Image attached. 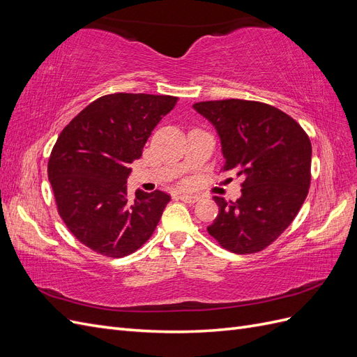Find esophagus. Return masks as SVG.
<instances>
[{"mask_svg":"<svg viewBox=\"0 0 357 357\" xmlns=\"http://www.w3.org/2000/svg\"><path fill=\"white\" fill-rule=\"evenodd\" d=\"M180 199L183 202H188V204H195L197 201H199L198 195H189V193H180Z\"/></svg>","mask_w":357,"mask_h":357,"instance_id":"obj_1","label":"esophagus"}]
</instances>
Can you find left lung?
I'll return each instance as SVG.
<instances>
[{
    "label": "left lung",
    "mask_w": 357,
    "mask_h": 357,
    "mask_svg": "<svg viewBox=\"0 0 357 357\" xmlns=\"http://www.w3.org/2000/svg\"><path fill=\"white\" fill-rule=\"evenodd\" d=\"M215 128L223 171L243 177L235 202L214 197L219 214L208 234L236 255L264 250L294 222L311 180V143L289 114L257 101L222 100L193 104Z\"/></svg>",
    "instance_id": "1"
}]
</instances>
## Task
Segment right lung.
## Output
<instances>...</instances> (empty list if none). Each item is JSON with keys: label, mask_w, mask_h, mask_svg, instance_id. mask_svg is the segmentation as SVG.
Wrapping results in <instances>:
<instances>
[{"label": "right lung", "mask_w": 357, "mask_h": 357, "mask_svg": "<svg viewBox=\"0 0 357 357\" xmlns=\"http://www.w3.org/2000/svg\"><path fill=\"white\" fill-rule=\"evenodd\" d=\"M177 96L112 93L91 102L62 129L47 174L58 213L71 234L93 252L123 257L138 250L171 197L162 190L128 198L129 164Z\"/></svg>", "instance_id": "add662e5"}]
</instances>
